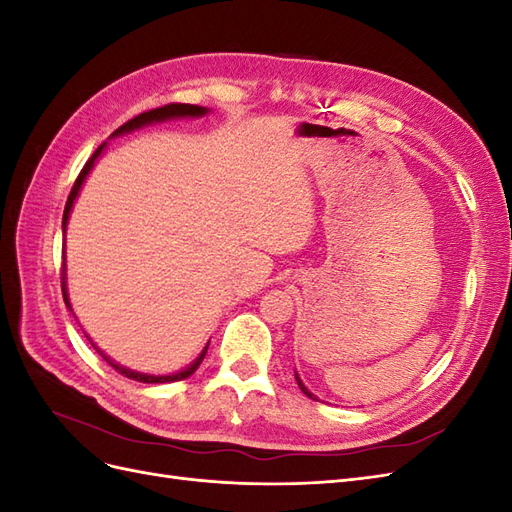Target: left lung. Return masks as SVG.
I'll list each match as a JSON object with an SVG mask.
<instances>
[{
	"mask_svg": "<svg viewBox=\"0 0 512 512\" xmlns=\"http://www.w3.org/2000/svg\"><path fill=\"white\" fill-rule=\"evenodd\" d=\"M297 382H299V386H301V391H303V393H305V395H307V397H312V399H316V397H314V395H312V393H309V391H307V389H305V386H303V382H301V380H299V376H297Z\"/></svg>",
	"mask_w": 512,
	"mask_h": 512,
	"instance_id": "1",
	"label": "left lung"
}]
</instances>
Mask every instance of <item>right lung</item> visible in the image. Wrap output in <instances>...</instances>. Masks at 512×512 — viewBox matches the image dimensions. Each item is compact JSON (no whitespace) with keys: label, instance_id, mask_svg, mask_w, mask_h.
<instances>
[{"label":"right lung","instance_id":"add662e5","mask_svg":"<svg viewBox=\"0 0 512 512\" xmlns=\"http://www.w3.org/2000/svg\"><path fill=\"white\" fill-rule=\"evenodd\" d=\"M205 113H207V108L196 106V104H175V102H173V104H164V106H160V108H151V111H147V113L136 115L134 119L123 123V126L117 128L113 134L130 132V130H136V128H141V126H147V123L164 121V119H170V117H200V115H205ZM102 149H104V145H100V147L96 149L94 156H91V158L85 162L83 170H81L79 177H76V181H74V185H72V192H70V196H68V200H66V209H64V222H61V226H64V232H66V224H68V215H70L72 205H74V198H76V194H79V190H81V185H83L87 173L91 170V166H94V162H96V158L102 153ZM61 271H64V273H61V292H64V301H66V305L70 307L68 294H66V265H61ZM70 312H72V307H70ZM91 346H94V344H91ZM94 348H96V346H94ZM98 352H100V350H98ZM100 354H102V352H100ZM205 354H207V348L203 350V354H200L198 359H196L188 369H183V371H179V374H173V376H147V374H138V371H130V369H126V367H121V365L113 363V361L108 359V356H104V354H102V359H104L108 365H113V367L119 371V374H123L126 378H132V380H136V382L153 384V382H177V380L190 378V376L194 374V371L198 369V365L203 363Z\"/></svg>","mask_w":512,"mask_h":512}]
</instances>
